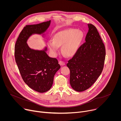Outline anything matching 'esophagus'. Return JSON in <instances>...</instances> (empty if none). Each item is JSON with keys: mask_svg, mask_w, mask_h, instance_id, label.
<instances>
[{"mask_svg": "<svg viewBox=\"0 0 121 121\" xmlns=\"http://www.w3.org/2000/svg\"><path fill=\"white\" fill-rule=\"evenodd\" d=\"M59 64L61 65H65V63L64 62V61H59Z\"/></svg>", "mask_w": 121, "mask_h": 121, "instance_id": "1", "label": "esophagus"}]
</instances>
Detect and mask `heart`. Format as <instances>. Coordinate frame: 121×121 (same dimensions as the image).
Segmentation results:
<instances>
[{
    "instance_id": "1",
    "label": "heart",
    "mask_w": 121,
    "mask_h": 121,
    "mask_svg": "<svg viewBox=\"0 0 121 121\" xmlns=\"http://www.w3.org/2000/svg\"><path fill=\"white\" fill-rule=\"evenodd\" d=\"M83 37V33L78 30L68 29L57 32L54 41L48 42L51 52L56 55L59 52V47L62 46V52L67 57L73 56L77 52Z\"/></svg>"
}]
</instances>
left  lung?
<instances>
[{"label": "left lung", "mask_w": 121, "mask_h": 121, "mask_svg": "<svg viewBox=\"0 0 121 121\" xmlns=\"http://www.w3.org/2000/svg\"><path fill=\"white\" fill-rule=\"evenodd\" d=\"M88 25L86 42L66 64L70 69V84L75 91L79 92L90 88L99 77L106 55L104 44L97 28L91 24Z\"/></svg>", "instance_id": "left-lung-1"}]
</instances>
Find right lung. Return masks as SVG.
<instances>
[{"instance_id":"1","label":"right lung","mask_w":121,"mask_h":121,"mask_svg":"<svg viewBox=\"0 0 121 121\" xmlns=\"http://www.w3.org/2000/svg\"><path fill=\"white\" fill-rule=\"evenodd\" d=\"M51 21L24 27L15 45V58L24 82L32 90L40 93L49 91L54 77L60 68L57 59L49 57L43 50L30 48L27 43L33 34H42L50 26Z\"/></svg>"}]
</instances>
